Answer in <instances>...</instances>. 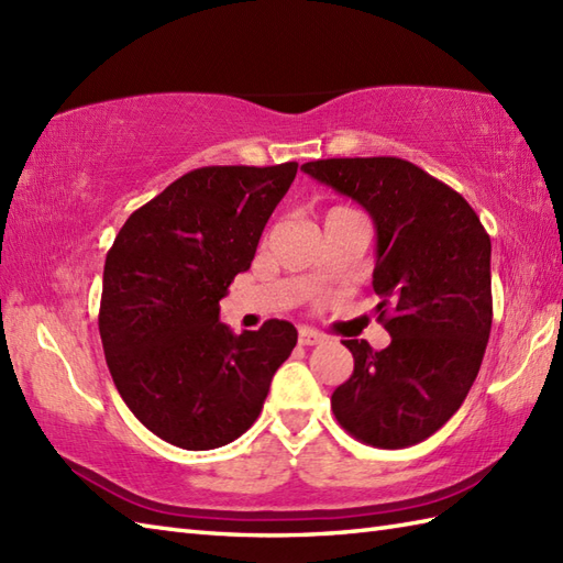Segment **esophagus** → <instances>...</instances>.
I'll return each instance as SVG.
<instances>
[{"label": "esophagus", "instance_id": "esophagus-1", "mask_svg": "<svg viewBox=\"0 0 563 563\" xmlns=\"http://www.w3.org/2000/svg\"><path fill=\"white\" fill-rule=\"evenodd\" d=\"M297 341H300V345H317V343L324 341V336H321V333L314 331V329L302 327V329H300V336H297Z\"/></svg>", "mask_w": 563, "mask_h": 563}]
</instances>
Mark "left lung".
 I'll use <instances>...</instances> for the list:
<instances>
[{"label": "left lung", "mask_w": 563, "mask_h": 563, "mask_svg": "<svg viewBox=\"0 0 563 563\" xmlns=\"http://www.w3.org/2000/svg\"><path fill=\"white\" fill-rule=\"evenodd\" d=\"M302 172L375 222V312L391 343L343 341L353 375L331 394L336 421L365 445L430 438L470 394L492 333V239L470 202L397 157L319 159Z\"/></svg>", "instance_id": "8db88e82"}]
</instances>
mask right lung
Masks as SVG:
<instances>
[{
    "mask_svg": "<svg viewBox=\"0 0 563 563\" xmlns=\"http://www.w3.org/2000/svg\"><path fill=\"white\" fill-rule=\"evenodd\" d=\"M297 162L202 166L130 214L103 266L99 331L137 421L184 450H212L256 421L297 343L290 321L232 333L220 300L249 271Z\"/></svg>",
    "mask_w": 563,
    "mask_h": 563,
    "instance_id": "add662e5",
    "label": "right lung"
}]
</instances>
